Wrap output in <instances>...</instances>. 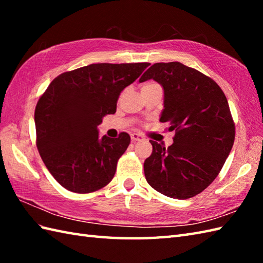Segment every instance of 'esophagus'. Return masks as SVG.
Here are the masks:
<instances>
[{
    "mask_svg": "<svg viewBox=\"0 0 263 263\" xmlns=\"http://www.w3.org/2000/svg\"><path fill=\"white\" fill-rule=\"evenodd\" d=\"M131 140L133 142L141 141V140H143V137L141 135H138V133H132V135H131Z\"/></svg>",
    "mask_w": 263,
    "mask_h": 263,
    "instance_id": "obj_1",
    "label": "esophagus"
}]
</instances>
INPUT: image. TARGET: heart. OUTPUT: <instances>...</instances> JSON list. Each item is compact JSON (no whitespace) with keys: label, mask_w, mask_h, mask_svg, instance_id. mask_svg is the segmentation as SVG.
I'll return each instance as SVG.
<instances>
[{"label":"heart","mask_w":263,"mask_h":263,"mask_svg":"<svg viewBox=\"0 0 263 263\" xmlns=\"http://www.w3.org/2000/svg\"><path fill=\"white\" fill-rule=\"evenodd\" d=\"M153 86H158V85H156V83H154V82H147V83H144V85H143V87H142V88L153 87Z\"/></svg>","instance_id":"b5f03b06"}]
</instances>
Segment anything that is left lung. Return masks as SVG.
<instances>
[{
	"mask_svg": "<svg viewBox=\"0 0 263 263\" xmlns=\"http://www.w3.org/2000/svg\"><path fill=\"white\" fill-rule=\"evenodd\" d=\"M150 79L164 89L159 121L175 136L168 148L150 140L144 176L166 197L192 198L219 174L233 148L235 125L227 98L211 78L180 62L155 63L139 81Z\"/></svg>",
	"mask_w": 263,
	"mask_h": 263,
	"instance_id": "left-lung-1",
	"label": "left lung"
}]
</instances>
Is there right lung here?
I'll list each match as a JSON object with an SVG mask.
<instances>
[{"label":"right lung","mask_w":263,"mask_h":263,"mask_svg":"<svg viewBox=\"0 0 263 263\" xmlns=\"http://www.w3.org/2000/svg\"><path fill=\"white\" fill-rule=\"evenodd\" d=\"M149 63H97L64 72L49 83L35 109L37 148L64 189L90 193L113 180L131 138L99 137L103 117L116 111L123 89Z\"/></svg>","instance_id":"obj_1"}]
</instances>
